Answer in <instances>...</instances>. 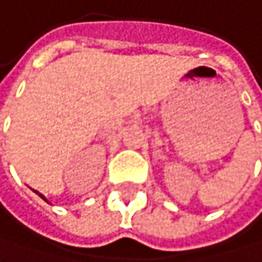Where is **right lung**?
<instances>
[{
	"instance_id": "1",
	"label": "right lung",
	"mask_w": 262,
	"mask_h": 262,
	"mask_svg": "<svg viewBox=\"0 0 262 262\" xmlns=\"http://www.w3.org/2000/svg\"><path fill=\"white\" fill-rule=\"evenodd\" d=\"M34 192H36V194H38V195H39V197H41V199H44V201H47V199H46V197H44V195H42V194H39V192H38V191H34Z\"/></svg>"
}]
</instances>
